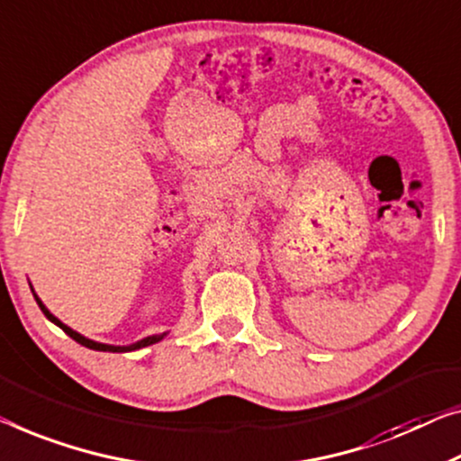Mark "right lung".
I'll use <instances>...</instances> for the list:
<instances>
[{
    "mask_svg": "<svg viewBox=\"0 0 461 461\" xmlns=\"http://www.w3.org/2000/svg\"><path fill=\"white\" fill-rule=\"evenodd\" d=\"M32 290V287H31ZM32 296H34V300H37V304H39V308L41 311H43V314L47 319H50L53 325H58L61 331L64 333H68L70 335V338L74 339V341H78L80 346H85V348H91V349H97V352H134V349H140V348H147V346H153V343H157V341H161L165 335H167L169 331H165V333H157V335H149V338H142L140 341H134V343H130V346H112V343H101V341H95V339H88V338H85V335H80L78 331H74L72 327H68L66 322H61L58 317H55V314H51L50 312V308H47L45 304H43V300H41L37 294H34V290H32Z\"/></svg>",
    "mask_w": 461,
    "mask_h": 461,
    "instance_id": "right-lung-1",
    "label": "right lung"
}]
</instances>
